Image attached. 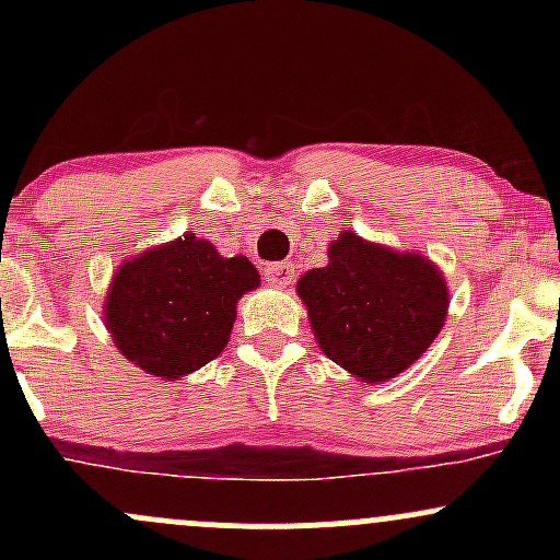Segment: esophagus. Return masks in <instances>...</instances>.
I'll use <instances>...</instances> for the list:
<instances>
[{"mask_svg": "<svg viewBox=\"0 0 560 560\" xmlns=\"http://www.w3.org/2000/svg\"><path fill=\"white\" fill-rule=\"evenodd\" d=\"M262 276H266V281L271 287H279V289H284L289 281H292V276H294V268L289 266V262H268L266 266V271H262Z\"/></svg>", "mask_w": 560, "mask_h": 560, "instance_id": "esophagus-1", "label": "esophagus"}]
</instances>
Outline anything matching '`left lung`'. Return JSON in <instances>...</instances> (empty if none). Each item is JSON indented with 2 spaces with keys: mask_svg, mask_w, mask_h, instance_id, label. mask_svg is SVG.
I'll list each match as a JSON object with an SVG mask.
<instances>
[{
  "mask_svg": "<svg viewBox=\"0 0 560 560\" xmlns=\"http://www.w3.org/2000/svg\"><path fill=\"white\" fill-rule=\"evenodd\" d=\"M329 262L300 276L313 337L329 361L358 382L384 384L413 365L450 307L445 276L421 253H400L345 229Z\"/></svg>",
  "mask_w": 560,
  "mask_h": 560,
  "instance_id": "8db88e82",
  "label": "left lung"
}]
</instances>
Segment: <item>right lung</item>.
Listing matches in <instances>:
<instances>
[{
  "mask_svg": "<svg viewBox=\"0 0 560 560\" xmlns=\"http://www.w3.org/2000/svg\"><path fill=\"white\" fill-rule=\"evenodd\" d=\"M260 287L244 255L184 234L124 260L107 287L105 318L115 347L147 374L178 382L229 345L236 302Z\"/></svg>",
  "mask_w": 560,
  "mask_h": 560,
  "instance_id": "right-lung-1",
  "label": "right lung"
}]
</instances>
